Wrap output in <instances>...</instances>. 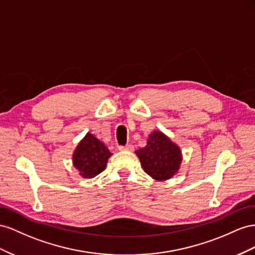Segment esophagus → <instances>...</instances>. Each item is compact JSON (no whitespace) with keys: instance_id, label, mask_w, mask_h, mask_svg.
<instances>
[{"instance_id":"34e87169","label":"esophagus","mask_w":255,"mask_h":255,"mask_svg":"<svg viewBox=\"0 0 255 255\" xmlns=\"http://www.w3.org/2000/svg\"><path fill=\"white\" fill-rule=\"evenodd\" d=\"M120 150H126V151H132L133 150V146L131 144H127L125 146H119Z\"/></svg>"}]
</instances>
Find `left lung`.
<instances>
[{
	"label": "left lung",
	"mask_w": 255,
	"mask_h": 255,
	"mask_svg": "<svg viewBox=\"0 0 255 255\" xmlns=\"http://www.w3.org/2000/svg\"><path fill=\"white\" fill-rule=\"evenodd\" d=\"M134 152L144 172L158 181L168 180L176 175L183 161L180 147L160 130L150 132L145 147Z\"/></svg>",
	"instance_id": "obj_1"
}]
</instances>
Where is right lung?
<instances>
[{
    "mask_svg": "<svg viewBox=\"0 0 255 255\" xmlns=\"http://www.w3.org/2000/svg\"><path fill=\"white\" fill-rule=\"evenodd\" d=\"M112 156L110 150L99 139L87 132L77 145L72 154V165L83 178H94L103 172Z\"/></svg>",
    "mask_w": 255,
    "mask_h": 255,
    "instance_id": "add662e5",
    "label": "right lung"
}]
</instances>
